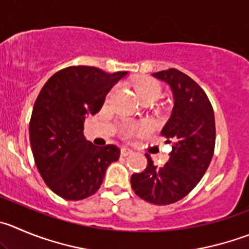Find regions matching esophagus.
<instances>
[{
    "label": "esophagus",
    "instance_id": "1",
    "mask_svg": "<svg viewBox=\"0 0 249 249\" xmlns=\"http://www.w3.org/2000/svg\"><path fill=\"white\" fill-rule=\"evenodd\" d=\"M132 153H133V151H132L131 149H128V148L121 149V155H122V156H127V155H129V154H132Z\"/></svg>",
    "mask_w": 249,
    "mask_h": 249
}]
</instances>
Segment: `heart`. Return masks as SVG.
Returning <instances> with one entry per match:
<instances>
[{"label":"heart","mask_w":249,"mask_h":249,"mask_svg":"<svg viewBox=\"0 0 249 249\" xmlns=\"http://www.w3.org/2000/svg\"><path fill=\"white\" fill-rule=\"evenodd\" d=\"M136 91L144 103H154L161 96V87L153 79H143L136 84ZM151 131V124L148 121H134L124 124L122 129L123 136L131 138L134 136H142Z\"/></svg>","instance_id":"obj_1"}]
</instances>
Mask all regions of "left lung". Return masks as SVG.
<instances>
[{"instance_id": "left-lung-1", "label": "left lung", "mask_w": 249, "mask_h": 249, "mask_svg": "<svg viewBox=\"0 0 249 249\" xmlns=\"http://www.w3.org/2000/svg\"><path fill=\"white\" fill-rule=\"evenodd\" d=\"M153 77L167 83L174 95L171 117L161 131L172 151L162 167L155 166L145 154L146 169L132 175L131 184L142 199L167 205L186 197L209 167L215 148V117L205 91L183 72L170 68Z\"/></svg>"}]
</instances>
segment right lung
Listing matches in <instances>:
<instances>
[{"mask_svg":"<svg viewBox=\"0 0 249 249\" xmlns=\"http://www.w3.org/2000/svg\"><path fill=\"white\" fill-rule=\"evenodd\" d=\"M126 74L71 66L52 75L36 98L29 123L35 165L47 187L63 199L82 200L96 193L108 165L120 158L118 146L94 145L83 129L87 115L100 111L111 88Z\"/></svg>","mask_w":249,"mask_h":249,"instance_id":"1","label":"right lung"}]
</instances>
